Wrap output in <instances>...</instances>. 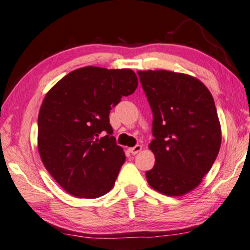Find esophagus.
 <instances>
[{
	"instance_id": "1",
	"label": "esophagus",
	"mask_w": 250,
	"mask_h": 250,
	"mask_svg": "<svg viewBox=\"0 0 250 250\" xmlns=\"http://www.w3.org/2000/svg\"><path fill=\"white\" fill-rule=\"evenodd\" d=\"M141 150H142V146H140V145H137V146H132V148H129V151H130V153H131V154L139 153Z\"/></svg>"
}]
</instances>
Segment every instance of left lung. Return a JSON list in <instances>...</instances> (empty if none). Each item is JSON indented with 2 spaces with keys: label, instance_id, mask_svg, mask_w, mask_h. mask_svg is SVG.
Returning <instances> with one entry per match:
<instances>
[{
  "label": "left lung",
  "instance_id": "left-lung-1",
  "mask_svg": "<svg viewBox=\"0 0 250 250\" xmlns=\"http://www.w3.org/2000/svg\"><path fill=\"white\" fill-rule=\"evenodd\" d=\"M152 110L149 149L156 157L146 172L150 187L167 196L195 189L211 169L221 145L215 101L203 82L167 70L138 71Z\"/></svg>",
  "mask_w": 250,
  "mask_h": 250
}]
</instances>
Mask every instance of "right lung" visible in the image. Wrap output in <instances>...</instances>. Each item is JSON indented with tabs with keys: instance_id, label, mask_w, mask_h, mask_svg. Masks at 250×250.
<instances>
[{
	"instance_id": "add662e5",
	"label": "right lung",
	"mask_w": 250,
	"mask_h": 250,
	"mask_svg": "<svg viewBox=\"0 0 250 250\" xmlns=\"http://www.w3.org/2000/svg\"><path fill=\"white\" fill-rule=\"evenodd\" d=\"M137 86L130 69L84 66L46 93L38 118L39 153L70 195L92 199L112 189L125 156L112 136L109 113Z\"/></svg>"
}]
</instances>
